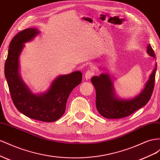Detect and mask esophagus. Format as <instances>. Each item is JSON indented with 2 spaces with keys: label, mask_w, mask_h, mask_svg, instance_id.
Returning <instances> with one entry per match:
<instances>
[{
  "label": "esophagus",
  "mask_w": 160,
  "mask_h": 160,
  "mask_svg": "<svg viewBox=\"0 0 160 160\" xmlns=\"http://www.w3.org/2000/svg\"><path fill=\"white\" fill-rule=\"evenodd\" d=\"M94 70L92 69H89V70H88L86 72V73H85V75H84V76H85V79L86 80H88V79H90V78H91V76H92L93 74H94Z\"/></svg>",
  "instance_id": "esophagus-1"
}]
</instances>
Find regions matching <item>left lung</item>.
<instances>
[{
	"label": "left lung",
	"mask_w": 160,
	"mask_h": 160,
	"mask_svg": "<svg viewBox=\"0 0 160 160\" xmlns=\"http://www.w3.org/2000/svg\"><path fill=\"white\" fill-rule=\"evenodd\" d=\"M147 52L149 56L156 58V54L151 45L149 44ZM157 63L150 75L145 88L135 98L131 100H122L116 98L113 84L107 74L91 78L96 90V106L98 112L107 118H121L131 115L145 106L151 98L155 84Z\"/></svg>",
	"instance_id": "8db88e82"
}]
</instances>
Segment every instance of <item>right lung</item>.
<instances>
[{
  "instance_id": "1",
  "label": "right lung",
  "mask_w": 160,
  "mask_h": 160,
  "mask_svg": "<svg viewBox=\"0 0 160 160\" xmlns=\"http://www.w3.org/2000/svg\"><path fill=\"white\" fill-rule=\"evenodd\" d=\"M39 33L35 28H29L18 33L8 47L4 63V75L13 104L25 116L43 122H53L65 112L67 100L72 90L81 83L82 74L76 71L58 77L46 92L36 95L22 81L19 75V57L25 43Z\"/></svg>"
}]
</instances>
